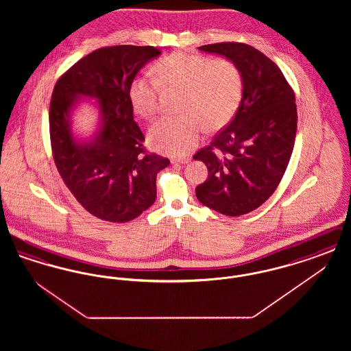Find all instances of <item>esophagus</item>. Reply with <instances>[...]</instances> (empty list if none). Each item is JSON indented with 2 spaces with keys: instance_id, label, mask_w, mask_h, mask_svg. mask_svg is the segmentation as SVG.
Returning <instances> with one entry per match:
<instances>
[{
  "instance_id": "obj_1",
  "label": "esophagus",
  "mask_w": 351,
  "mask_h": 351,
  "mask_svg": "<svg viewBox=\"0 0 351 351\" xmlns=\"http://www.w3.org/2000/svg\"><path fill=\"white\" fill-rule=\"evenodd\" d=\"M191 162V159L189 158H184V159H172L171 160V163L172 165H186V163H189Z\"/></svg>"
}]
</instances>
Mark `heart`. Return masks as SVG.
<instances>
[{
	"label": "heart",
	"mask_w": 351,
	"mask_h": 351,
	"mask_svg": "<svg viewBox=\"0 0 351 351\" xmlns=\"http://www.w3.org/2000/svg\"><path fill=\"white\" fill-rule=\"evenodd\" d=\"M152 73L155 80L143 75L134 79L129 99L135 114L151 119L159 112V85L183 89V114L163 117L149 132L151 147L169 156H183L195 149L205 128H223L242 97L239 69L226 59L173 52L158 60Z\"/></svg>",
	"instance_id": "b5f03b06"
}]
</instances>
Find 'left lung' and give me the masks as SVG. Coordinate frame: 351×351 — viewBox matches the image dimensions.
Wrapping results in <instances>:
<instances>
[{"label":"left lung","instance_id":"8db88e82","mask_svg":"<svg viewBox=\"0 0 351 351\" xmlns=\"http://www.w3.org/2000/svg\"><path fill=\"white\" fill-rule=\"evenodd\" d=\"M199 50L237 66L242 99L232 122L193 156L209 171L196 196L218 213L242 216L268 200L283 178L296 138L295 95L280 68L252 46L226 42Z\"/></svg>","mask_w":351,"mask_h":351}]
</instances>
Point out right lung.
I'll return each instance as SVG.
<instances>
[{
  "mask_svg": "<svg viewBox=\"0 0 351 351\" xmlns=\"http://www.w3.org/2000/svg\"><path fill=\"white\" fill-rule=\"evenodd\" d=\"M162 52L151 46H113L90 52L58 80L50 104L53 160L68 189L93 216L128 222L156 199V175L167 158L145 154L129 88ZM86 99L98 110L97 129H73L74 110Z\"/></svg>",
  "mask_w": 351,
  "mask_h": 351,
  "instance_id": "add662e5",
  "label": "right lung"
}]
</instances>
